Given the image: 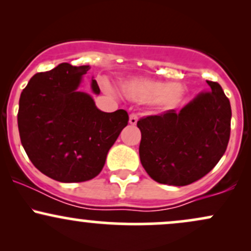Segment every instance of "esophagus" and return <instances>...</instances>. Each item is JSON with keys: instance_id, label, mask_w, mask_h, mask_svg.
I'll return each mask as SVG.
<instances>
[{"instance_id": "obj_1", "label": "esophagus", "mask_w": 251, "mask_h": 251, "mask_svg": "<svg viewBox=\"0 0 251 251\" xmlns=\"http://www.w3.org/2000/svg\"><path fill=\"white\" fill-rule=\"evenodd\" d=\"M128 122H129V124H131V125H135V124H137V122H138V117H137V114H134V113H132V114H129V119H128Z\"/></svg>"}]
</instances>
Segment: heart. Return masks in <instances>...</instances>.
<instances>
[{"label":"heart","mask_w":251,"mask_h":251,"mask_svg":"<svg viewBox=\"0 0 251 251\" xmlns=\"http://www.w3.org/2000/svg\"><path fill=\"white\" fill-rule=\"evenodd\" d=\"M123 93L137 102H151L160 111H170L179 106L184 88L178 82H166L146 77H133L122 83Z\"/></svg>","instance_id":"1"}]
</instances>
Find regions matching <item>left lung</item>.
<instances>
[{"instance_id":"obj_1","label":"left lung","mask_w":251,"mask_h":251,"mask_svg":"<svg viewBox=\"0 0 251 251\" xmlns=\"http://www.w3.org/2000/svg\"><path fill=\"white\" fill-rule=\"evenodd\" d=\"M179 112L138 120L143 168L160 184L184 186L201 179L220 162L230 138L231 107L221 85L206 81Z\"/></svg>"}]
</instances>
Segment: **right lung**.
<instances>
[{"instance_id": "right-lung-1", "label": "right lung", "mask_w": 251, "mask_h": 251, "mask_svg": "<svg viewBox=\"0 0 251 251\" xmlns=\"http://www.w3.org/2000/svg\"><path fill=\"white\" fill-rule=\"evenodd\" d=\"M88 70L60 63L35 74L20 97L17 124L25 153L39 171L62 183L97 177L128 123L126 111H100L91 94L77 89ZM91 88L100 93L94 79Z\"/></svg>"}]
</instances>
